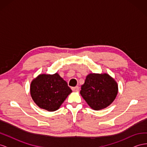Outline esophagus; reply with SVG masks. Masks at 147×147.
I'll return each mask as SVG.
<instances>
[{"label":"esophagus","mask_w":147,"mask_h":147,"mask_svg":"<svg viewBox=\"0 0 147 147\" xmlns=\"http://www.w3.org/2000/svg\"><path fill=\"white\" fill-rule=\"evenodd\" d=\"M72 90L73 92H78V91L79 90V87L78 86L72 87Z\"/></svg>","instance_id":"esophagus-1"}]
</instances>
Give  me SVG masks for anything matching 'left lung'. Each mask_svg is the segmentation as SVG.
Here are the masks:
<instances>
[{
	"label": "left lung",
	"instance_id": "1",
	"mask_svg": "<svg viewBox=\"0 0 147 147\" xmlns=\"http://www.w3.org/2000/svg\"><path fill=\"white\" fill-rule=\"evenodd\" d=\"M80 93L91 108L98 111L114 101L118 93V85L108 74H89Z\"/></svg>",
	"mask_w": 147,
	"mask_h": 147
}]
</instances>
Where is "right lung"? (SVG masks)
Returning <instances> with one entry per match:
<instances>
[{
	"label": "right lung",
	"mask_w": 147,
	"mask_h": 147,
	"mask_svg": "<svg viewBox=\"0 0 147 147\" xmlns=\"http://www.w3.org/2000/svg\"><path fill=\"white\" fill-rule=\"evenodd\" d=\"M72 92L67 83L58 73L39 74L30 85V94L33 101L39 108L50 112L59 109Z\"/></svg>",
	"instance_id": "add662e5"
}]
</instances>
